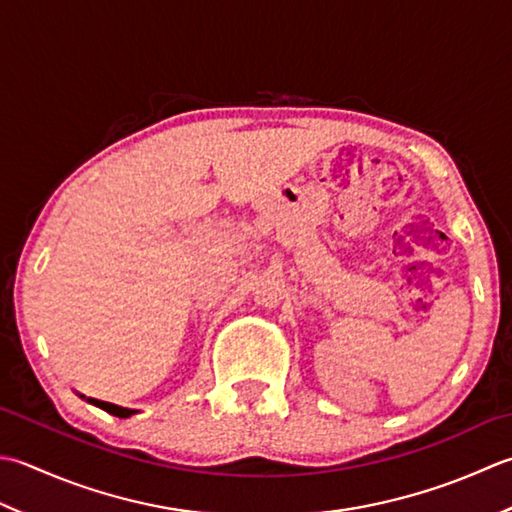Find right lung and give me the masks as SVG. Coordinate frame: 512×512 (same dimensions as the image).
I'll list each match as a JSON object with an SVG mask.
<instances>
[{"mask_svg":"<svg viewBox=\"0 0 512 512\" xmlns=\"http://www.w3.org/2000/svg\"><path fill=\"white\" fill-rule=\"evenodd\" d=\"M83 398V395H81ZM90 404H95V406H99V409H103V411H108L110 415H117V417H130V415H134L137 411L134 409H123V406H117V404H110V402H101V400H95V398H86Z\"/></svg>","mask_w":512,"mask_h":512,"instance_id":"1","label":"right lung"}]
</instances>
